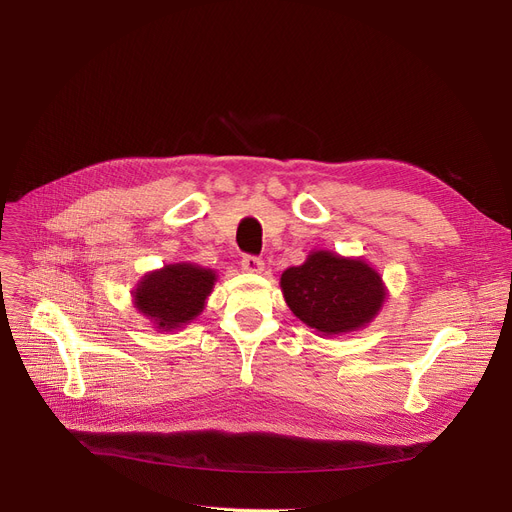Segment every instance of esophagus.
<instances>
[{
    "label": "esophagus",
    "instance_id": "1",
    "mask_svg": "<svg viewBox=\"0 0 512 512\" xmlns=\"http://www.w3.org/2000/svg\"><path fill=\"white\" fill-rule=\"evenodd\" d=\"M240 265H242V270L251 272V274H261L263 267H265V263L255 255H245V257H242Z\"/></svg>",
    "mask_w": 512,
    "mask_h": 512
}]
</instances>
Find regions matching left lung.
Wrapping results in <instances>:
<instances>
[{"instance_id":"8db88e82","label":"left lung","mask_w":512,"mask_h":512,"mask_svg":"<svg viewBox=\"0 0 512 512\" xmlns=\"http://www.w3.org/2000/svg\"><path fill=\"white\" fill-rule=\"evenodd\" d=\"M284 301L303 324L332 336L365 328L386 299L382 276L363 259L313 251L280 278Z\"/></svg>"}]
</instances>
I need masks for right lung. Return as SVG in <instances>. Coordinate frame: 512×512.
<instances>
[{
  "label": "right lung",
  "instance_id": "right-lung-1",
  "mask_svg": "<svg viewBox=\"0 0 512 512\" xmlns=\"http://www.w3.org/2000/svg\"><path fill=\"white\" fill-rule=\"evenodd\" d=\"M218 280L213 270L195 263H172L149 272L134 288L137 307L161 332L182 328L205 309V301Z\"/></svg>",
  "mask_w": 512,
  "mask_h": 512
}]
</instances>
